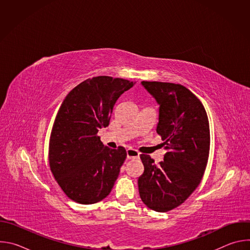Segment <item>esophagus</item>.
<instances>
[{
    "label": "esophagus",
    "instance_id": "34e87169",
    "mask_svg": "<svg viewBox=\"0 0 250 250\" xmlns=\"http://www.w3.org/2000/svg\"><path fill=\"white\" fill-rule=\"evenodd\" d=\"M126 157L127 159H135V158H138L139 157V152L135 149H132V148H128L126 150Z\"/></svg>",
    "mask_w": 250,
    "mask_h": 250
}]
</instances>
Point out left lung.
I'll return each instance as SVG.
<instances>
[{
	"label": "left lung",
	"mask_w": 250,
	"mask_h": 250,
	"mask_svg": "<svg viewBox=\"0 0 250 250\" xmlns=\"http://www.w3.org/2000/svg\"><path fill=\"white\" fill-rule=\"evenodd\" d=\"M159 104L156 132L164 141V161L154 164L146 154L138 178L139 196L149 208L165 212L183 204L204 176L209 153V125L202 102L186 87L142 81Z\"/></svg>",
	"instance_id": "1"
}]
</instances>
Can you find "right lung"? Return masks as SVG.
Returning a JSON list of instances; mask_svg holds the SVG:
<instances>
[{
	"mask_svg": "<svg viewBox=\"0 0 250 250\" xmlns=\"http://www.w3.org/2000/svg\"><path fill=\"white\" fill-rule=\"evenodd\" d=\"M134 84L93 77L71 90L60 105L49 138V166L65 195L78 204L102 201L118 179L126 150L104 146L97 133L109 125L117 100Z\"/></svg>",
	"mask_w": 250,
	"mask_h": 250,
	"instance_id": "obj_1",
	"label": "right lung"
}]
</instances>
